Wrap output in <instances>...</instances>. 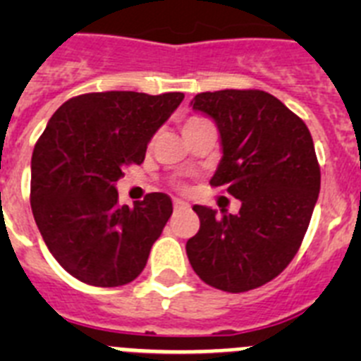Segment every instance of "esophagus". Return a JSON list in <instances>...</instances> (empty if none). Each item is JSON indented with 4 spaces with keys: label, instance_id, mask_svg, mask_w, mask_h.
I'll use <instances>...</instances> for the list:
<instances>
[{
    "label": "esophagus",
    "instance_id": "esophagus-1",
    "mask_svg": "<svg viewBox=\"0 0 361 361\" xmlns=\"http://www.w3.org/2000/svg\"><path fill=\"white\" fill-rule=\"evenodd\" d=\"M173 208H175V212H180V209H186V208H188V204L184 202V200L175 199V200H173Z\"/></svg>",
    "mask_w": 361,
    "mask_h": 361
}]
</instances>
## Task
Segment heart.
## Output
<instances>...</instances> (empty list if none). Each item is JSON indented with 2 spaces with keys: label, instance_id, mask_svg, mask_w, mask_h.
Instances as JSON below:
<instances>
[{
  "label": "heart",
  "instance_id": "heart-1",
  "mask_svg": "<svg viewBox=\"0 0 361 361\" xmlns=\"http://www.w3.org/2000/svg\"><path fill=\"white\" fill-rule=\"evenodd\" d=\"M197 121H200V119H188L186 124H193V123H197ZM186 124H184V126H186Z\"/></svg>",
  "mask_w": 361,
  "mask_h": 361
}]
</instances>
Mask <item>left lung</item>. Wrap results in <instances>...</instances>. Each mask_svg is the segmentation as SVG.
<instances>
[{
	"label": "left lung",
	"instance_id": "left-lung-1",
	"mask_svg": "<svg viewBox=\"0 0 361 361\" xmlns=\"http://www.w3.org/2000/svg\"><path fill=\"white\" fill-rule=\"evenodd\" d=\"M193 110L215 121L222 159L209 184L242 202L237 215L193 206L200 228L186 242L200 280L228 293L260 288L295 258L320 193L309 128L262 90L197 94Z\"/></svg>",
	"mask_w": 361,
	"mask_h": 361
}]
</instances>
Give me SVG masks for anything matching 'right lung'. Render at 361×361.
<instances>
[{"mask_svg": "<svg viewBox=\"0 0 361 361\" xmlns=\"http://www.w3.org/2000/svg\"><path fill=\"white\" fill-rule=\"evenodd\" d=\"M184 94L95 92L68 99L49 121L32 153L30 206L44 244L59 266L97 288L141 275L173 206L148 193L119 206L116 183L145 161L153 133Z\"/></svg>", "mask_w": 361, "mask_h": 361, "instance_id": "1", "label": "right lung"}]
</instances>
